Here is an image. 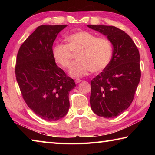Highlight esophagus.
<instances>
[{
    "instance_id": "obj_1",
    "label": "esophagus",
    "mask_w": 155,
    "mask_h": 155,
    "mask_svg": "<svg viewBox=\"0 0 155 155\" xmlns=\"http://www.w3.org/2000/svg\"><path fill=\"white\" fill-rule=\"evenodd\" d=\"M80 82H81V79H78H78H76V80H75V83H77V84L79 83Z\"/></svg>"
}]
</instances>
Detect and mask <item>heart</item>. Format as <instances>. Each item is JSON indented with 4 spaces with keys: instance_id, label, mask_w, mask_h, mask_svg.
<instances>
[{
    "instance_id": "1",
    "label": "heart",
    "mask_w": 155,
    "mask_h": 155,
    "mask_svg": "<svg viewBox=\"0 0 155 155\" xmlns=\"http://www.w3.org/2000/svg\"><path fill=\"white\" fill-rule=\"evenodd\" d=\"M67 44L57 43L52 48L54 61L62 68H68L72 60V52L77 54V61L72 63L69 74L74 78L86 75L91 70L98 73L109 64L113 55V46L108 39L97 38L85 31L75 32L66 38Z\"/></svg>"
}]
</instances>
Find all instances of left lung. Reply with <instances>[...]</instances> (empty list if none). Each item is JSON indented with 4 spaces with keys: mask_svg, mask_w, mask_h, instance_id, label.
<instances>
[{
    "mask_svg": "<svg viewBox=\"0 0 155 155\" xmlns=\"http://www.w3.org/2000/svg\"><path fill=\"white\" fill-rule=\"evenodd\" d=\"M87 27L107 36L113 47L109 64L91 81V107L98 116L116 117L133 101L141 75L139 52L132 38L119 28L106 25Z\"/></svg>",
    "mask_w": 155,
    "mask_h": 155,
    "instance_id": "left-lung-1",
    "label": "left lung"
}]
</instances>
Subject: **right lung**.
<instances>
[{"label":"right lung","instance_id":"1","mask_svg":"<svg viewBox=\"0 0 155 155\" xmlns=\"http://www.w3.org/2000/svg\"><path fill=\"white\" fill-rule=\"evenodd\" d=\"M65 25H41L26 39L16 57L15 74L28 107L42 119L56 121L68 111L73 79L57 67L52 45Z\"/></svg>","mask_w":155,"mask_h":155}]
</instances>
